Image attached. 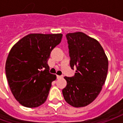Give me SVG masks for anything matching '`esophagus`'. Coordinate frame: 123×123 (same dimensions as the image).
Returning <instances> with one entry per match:
<instances>
[{"mask_svg": "<svg viewBox=\"0 0 123 123\" xmlns=\"http://www.w3.org/2000/svg\"><path fill=\"white\" fill-rule=\"evenodd\" d=\"M56 77H57V78L59 79V78H62V76H59V75H57V76H56Z\"/></svg>", "mask_w": 123, "mask_h": 123, "instance_id": "esophagus-1", "label": "esophagus"}]
</instances>
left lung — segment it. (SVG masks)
<instances>
[{
  "mask_svg": "<svg viewBox=\"0 0 123 123\" xmlns=\"http://www.w3.org/2000/svg\"><path fill=\"white\" fill-rule=\"evenodd\" d=\"M72 77L65 76L67 85L62 90L65 101L75 107H85L95 100L105 82L108 59L98 41L82 32L66 35Z\"/></svg>",
  "mask_w": 123,
  "mask_h": 123,
  "instance_id": "left-lung-1",
  "label": "left lung"
}]
</instances>
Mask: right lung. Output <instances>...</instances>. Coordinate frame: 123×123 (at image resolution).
<instances>
[{
  "label": "right lung",
  "instance_id": "1",
  "mask_svg": "<svg viewBox=\"0 0 123 123\" xmlns=\"http://www.w3.org/2000/svg\"><path fill=\"white\" fill-rule=\"evenodd\" d=\"M62 37L61 33H31L11 49L5 71L10 90L22 105L33 108L45 103L56 78L49 72L47 61Z\"/></svg>",
  "mask_w": 123,
  "mask_h": 123
}]
</instances>
